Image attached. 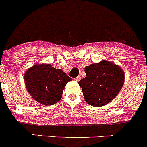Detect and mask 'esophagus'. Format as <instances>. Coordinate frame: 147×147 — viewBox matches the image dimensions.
<instances>
[{
  "label": "esophagus",
  "instance_id": "1",
  "mask_svg": "<svg viewBox=\"0 0 147 147\" xmlns=\"http://www.w3.org/2000/svg\"><path fill=\"white\" fill-rule=\"evenodd\" d=\"M81 77L80 76H77L76 78H75L74 79H75L76 81H79L80 80H81Z\"/></svg>",
  "mask_w": 147,
  "mask_h": 147
}]
</instances>
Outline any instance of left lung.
Here are the masks:
<instances>
[{"instance_id": "left-lung-1", "label": "left lung", "mask_w": 147, "mask_h": 147, "mask_svg": "<svg viewBox=\"0 0 147 147\" xmlns=\"http://www.w3.org/2000/svg\"><path fill=\"white\" fill-rule=\"evenodd\" d=\"M86 77L78 82L86 102L101 107L111 102L123 86L125 73L113 61L102 60L85 67Z\"/></svg>"}]
</instances>
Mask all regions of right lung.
Returning a JSON list of instances; mask_svg holds the SVG:
<instances>
[{"mask_svg":"<svg viewBox=\"0 0 147 147\" xmlns=\"http://www.w3.org/2000/svg\"><path fill=\"white\" fill-rule=\"evenodd\" d=\"M71 80L61 69H55L50 63L33 65L24 74L28 93L34 100L45 105L58 102L66 84Z\"/></svg>","mask_w":147,"mask_h":147,"instance_id":"right-lung-1","label":"right lung"}]
</instances>
